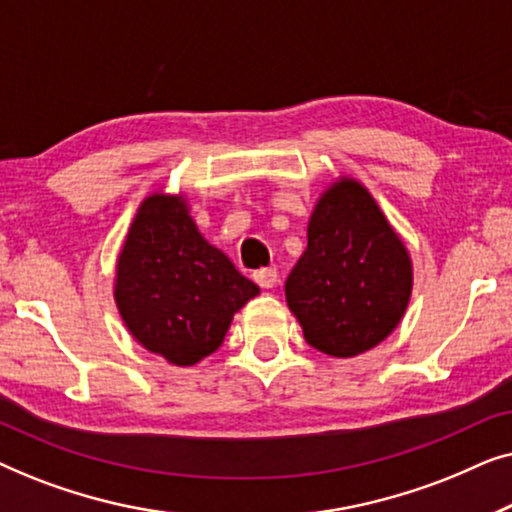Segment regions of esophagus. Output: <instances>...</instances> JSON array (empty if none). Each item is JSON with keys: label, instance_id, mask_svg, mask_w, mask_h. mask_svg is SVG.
Instances as JSON below:
<instances>
[{"label": "esophagus", "instance_id": "obj_1", "mask_svg": "<svg viewBox=\"0 0 512 512\" xmlns=\"http://www.w3.org/2000/svg\"><path fill=\"white\" fill-rule=\"evenodd\" d=\"M254 282L261 286V289H272L277 284V270L272 268H263L254 272Z\"/></svg>", "mask_w": 512, "mask_h": 512}]
</instances>
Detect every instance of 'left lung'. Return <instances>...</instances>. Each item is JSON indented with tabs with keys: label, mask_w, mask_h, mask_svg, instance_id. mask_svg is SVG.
Instances as JSON below:
<instances>
[{
	"label": "left lung",
	"mask_w": 512,
	"mask_h": 512,
	"mask_svg": "<svg viewBox=\"0 0 512 512\" xmlns=\"http://www.w3.org/2000/svg\"><path fill=\"white\" fill-rule=\"evenodd\" d=\"M284 289L305 340L328 356L366 352L398 326L412 291L410 256L359 181L321 195Z\"/></svg>",
	"instance_id": "obj_1"
}]
</instances>
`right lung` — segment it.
<instances>
[{
	"label": "right lung",
	"mask_w": 512,
	"mask_h": 512,
	"mask_svg": "<svg viewBox=\"0 0 512 512\" xmlns=\"http://www.w3.org/2000/svg\"><path fill=\"white\" fill-rule=\"evenodd\" d=\"M114 296L139 345L174 366H193L221 347L258 286L198 233L184 198L156 193L125 237Z\"/></svg>",
	"instance_id": "1"
}]
</instances>
